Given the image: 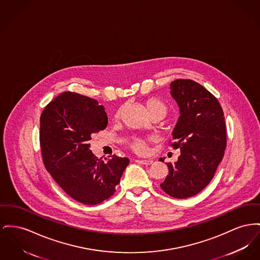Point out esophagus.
I'll return each mask as SVG.
<instances>
[{
    "instance_id": "esophagus-1",
    "label": "esophagus",
    "mask_w": 260,
    "mask_h": 260,
    "mask_svg": "<svg viewBox=\"0 0 260 260\" xmlns=\"http://www.w3.org/2000/svg\"><path fill=\"white\" fill-rule=\"evenodd\" d=\"M136 162H138V164H142V165H151L152 161L151 160H136Z\"/></svg>"
}]
</instances>
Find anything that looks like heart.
<instances>
[{
  "mask_svg": "<svg viewBox=\"0 0 260 260\" xmlns=\"http://www.w3.org/2000/svg\"><path fill=\"white\" fill-rule=\"evenodd\" d=\"M145 105H146V109H147L148 113L150 114V116H153L155 114H161L165 117L168 112L167 106L162 101H160L158 99H149L146 101ZM119 116H120V111L116 114V118H119ZM147 142H148V140L145 138H134L129 142V147L133 151L138 153L139 155H144L148 151Z\"/></svg>",
  "mask_w": 260,
  "mask_h": 260,
  "instance_id": "b5f03b06",
  "label": "heart"
}]
</instances>
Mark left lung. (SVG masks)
Here are the masks:
<instances>
[{"instance_id":"left-lung-1","label":"left lung","mask_w":260,"mask_h":260,"mask_svg":"<svg viewBox=\"0 0 260 260\" xmlns=\"http://www.w3.org/2000/svg\"><path fill=\"white\" fill-rule=\"evenodd\" d=\"M170 89L180 108L172 146L181 155L175 164L166 163L168 176L160 186L172 198L187 199L212 180L226 149V123L216 97L198 82L176 79Z\"/></svg>"}]
</instances>
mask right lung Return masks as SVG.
<instances>
[{
	"instance_id": "add662e5",
	"label": "right lung",
	"mask_w": 260,
	"mask_h": 260,
	"mask_svg": "<svg viewBox=\"0 0 260 260\" xmlns=\"http://www.w3.org/2000/svg\"><path fill=\"white\" fill-rule=\"evenodd\" d=\"M108 123L105 109L87 96L63 92L47 105L40 118V146L47 171L71 198L87 205L114 194L126 157L98 159L90 150L93 134Z\"/></svg>"
}]
</instances>
